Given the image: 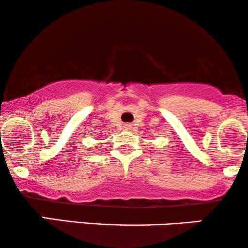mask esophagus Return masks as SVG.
<instances>
[{
  "label": "esophagus",
  "instance_id": "34e87169",
  "mask_svg": "<svg viewBox=\"0 0 248 248\" xmlns=\"http://www.w3.org/2000/svg\"><path fill=\"white\" fill-rule=\"evenodd\" d=\"M124 129H127V130H130V129H132V124H124Z\"/></svg>",
  "mask_w": 248,
  "mask_h": 248
}]
</instances>
